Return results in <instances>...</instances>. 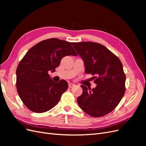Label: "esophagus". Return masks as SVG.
I'll return each mask as SVG.
<instances>
[{"mask_svg": "<svg viewBox=\"0 0 146 146\" xmlns=\"http://www.w3.org/2000/svg\"><path fill=\"white\" fill-rule=\"evenodd\" d=\"M75 86H76V85H75V84H74V83H69V88H72Z\"/></svg>", "mask_w": 146, "mask_h": 146, "instance_id": "1", "label": "esophagus"}]
</instances>
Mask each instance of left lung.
<instances>
[{
    "instance_id": "obj_1",
    "label": "left lung",
    "mask_w": 146,
    "mask_h": 146,
    "mask_svg": "<svg viewBox=\"0 0 146 146\" xmlns=\"http://www.w3.org/2000/svg\"><path fill=\"white\" fill-rule=\"evenodd\" d=\"M85 64V73L94 76L95 88L81 85L77 103L83 111L94 117L115 109L125 91V74L121 60L108 48L94 42H72Z\"/></svg>"
}]
</instances>
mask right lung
<instances>
[{"label": "right lung", "instance_id": "right-lung-1", "mask_svg": "<svg viewBox=\"0 0 146 146\" xmlns=\"http://www.w3.org/2000/svg\"><path fill=\"white\" fill-rule=\"evenodd\" d=\"M71 44L57 38L47 39L30 48L21 60L16 69L17 91L31 111H48L68 90L67 82H54L48 72H55L64 56L77 55Z\"/></svg>", "mask_w": 146, "mask_h": 146}]
</instances>
